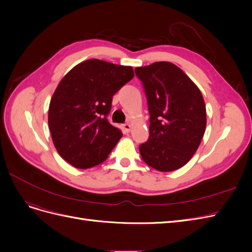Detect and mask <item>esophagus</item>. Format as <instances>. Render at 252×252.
<instances>
[{
    "label": "esophagus",
    "mask_w": 252,
    "mask_h": 252,
    "mask_svg": "<svg viewBox=\"0 0 252 252\" xmlns=\"http://www.w3.org/2000/svg\"><path fill=\"white\" fill-rule=\"evenodd\" d=\"M123 128H124V130L126 131V132H129L131 130V125L130 124H124L123 125Z\"/></svg>",
    "instance_id": "obj_1"
}]
</instances>
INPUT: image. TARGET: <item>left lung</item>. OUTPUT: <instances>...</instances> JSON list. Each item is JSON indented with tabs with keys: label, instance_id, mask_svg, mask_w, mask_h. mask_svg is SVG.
Segmentation results:
<instances>
[{
	"label": "left lung",
	"instance_id": "left-lung-1",
	"mask_svg": "<svg viewBox=\"0 0 252 252\" xmlns=\"http://www.w3.org/2000/svg\"><path fill=\"white\" fill-rule=\"evenodd\" d=\"M150 114L149 139L140 145L143 161L158 171L177 170L199 148L206 130V105L201 90L170 62L136 67Z\"/></svg>",
	"mask_w": 252,
	"mask_h": 252
}]
</instances>
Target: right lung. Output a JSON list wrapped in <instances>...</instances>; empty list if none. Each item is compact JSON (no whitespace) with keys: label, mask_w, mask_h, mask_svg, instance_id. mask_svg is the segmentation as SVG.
I'll return each mask as SVG.
<instances>
[{"label":"right lung","mask_w":252,"mask_h":252,"mask_svg":"<svg viewBox=\"0 0 252 252\" xmlns=\"http://www.w3.org/2000/svg\"><path fill=\"white\" fill-rule=\"evenodd\" d=\"M134 77L131 66L90 59L60 81L50 100L48 126L58 154L75 168L103 163L122 138L107 114L112 96Z\"/></svg>","instance_id":"right-lung-1"}]
</instances>
